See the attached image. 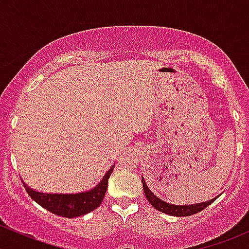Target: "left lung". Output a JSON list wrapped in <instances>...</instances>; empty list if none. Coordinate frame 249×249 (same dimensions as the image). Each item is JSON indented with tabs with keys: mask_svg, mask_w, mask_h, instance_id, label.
I'll return each instance as SVG.
<instances>
[{
	"mask_svg": "<svg viewBox=\"0 0 249 249\" xmlns=\"http://www.w3.org/2000/svg\"><path fill=\"white\" fill-rule=\"evenodd\" d=\"M142 184H143V192H144L145 197H147L148 201L150 202V205L154 208H157L158 211L162 213H166L169 215H176V217H188V215H193L195 213L201 212L202 210H205L208 205H211L215 199L210 200V201L206 202H200L195 203V205H171L169 202H165L164 200L159 199L158 196H155L150 189L148 188V185L145 184V180L142 177Z\"/></svg>",
	"mask_w": 249,
	"mask_h": 249,
	"instance_id": "1",
	"label": "left lung"
}]
</instances>
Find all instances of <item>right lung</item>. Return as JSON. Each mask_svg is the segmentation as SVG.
Wrapping results in <instances>:
<instances>
[{
  "mask_svg": "<svg viewBox=\"0 0 249 249\" xmlns=\"http://www.w3.org/2000/svg\"><path fill=\"white\" fill-rule=\"evenodd\" d=\"M113 169L114 166L110 167L96 187L90 189L89 192L77 193V194H46V193L31 189L24 182L22 184L31 199L49 212L66 218L80 217V215L91 212L101 205L107 187H108V178L110 173L113 172Z\"/></svg>",
  "mask_w": 249,
  "mask_h": 249,
  "instance_id": "obj_1",
  "label": "right lung"
}]
</instances>
